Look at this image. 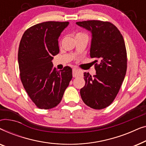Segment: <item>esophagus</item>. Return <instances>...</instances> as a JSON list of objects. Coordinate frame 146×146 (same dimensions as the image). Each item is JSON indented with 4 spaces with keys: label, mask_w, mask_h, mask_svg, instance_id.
I'll return each mask as SVG.
<instances>
[{
    "label": "esophagus",
    "mask_w": 146,
    "mask_h": 146,
    "mask_svg": "<svg viewBox=\"0 0 146 146\" xmlns=\"http://www.w3.org/2000/svg\"><path fill=\"white\" fill-rule=\"evenodd\" d=\"M80 71L76 69V68H73L72 69V75H73V77H76L78 76L80 74Z\"/></svg>",
    "instance_id": "obj_1"
}]
</instances>
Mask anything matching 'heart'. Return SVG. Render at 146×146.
Returning <instances> with one entry per match:
<instances>
[{"label":"heart","instance_id":"b5f03b06","mask_svg":"<svg viewBox=\"0 0 146 146\" xmlns=\"http://www.w3.org/2000/svg\"><path fill=\"white\" fill-rule=\"evenodd\" d=\"M78 35H85V34H83V33H78L77 35H76V36H78Z\"/></svg>","mask_w":146,"mask_h":146}]
</instances>
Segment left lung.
Returning <instances> with one entry per match:
<instances>
[{
    "label": "left lung",
    "instance_id": "left-lung-1",
    "mask_svg": "<svg viewBox=\"0 0 146 146\" xmlns=\"http://www.w3.org/2000/svg\"><path fill=\"white\" fill-rule=\"evenodd\" d=\"M76 25L90 31L92 40L90 55L95 58L96 74L84 73L85 86L80 95L88 106L105 108L116 97L127 70V54L122 35L113 24L100 21L77 22Z\"/></svg>",
    "mask_w": 146,
    "mask_h": 146
}]
</instances>
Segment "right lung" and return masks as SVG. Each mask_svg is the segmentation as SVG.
<instances>
[{
    "label": "right lung",
    "mask_w": 146,
    "mask_h": 146,
    "mask_svg": "<svg viewBox=\"0 0 146 146\" xmlns=\"http://www.w3.org/2000/svg\"><path fill=\"white\" fill-rule=\"evenodd\" d=\"M68 25V22L54 21L37 24L25 32L20 42L18 62L21 82L38 108L56 106L72 78L70 67L58 71L52 62L59 53V36Z\"/></svg>",
    "instance_id": "1"
}]
</instances>
